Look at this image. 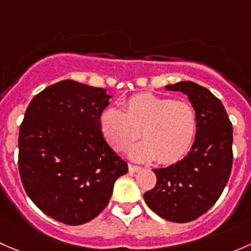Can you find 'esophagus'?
I'll use <instances>...</instances> for the list:
<instances>
[{
    "label": "esophagus",
    "mask_w": 251,
    "mask_h": 251,
    "mask_svg": "<svg viewBox=\"0 0 251 251\" xmlns=\"http://www.w3.org/2000/svg\"><path fill=\"white\" fill-rule=\"evenodd\" d=\"M128 168L130 173H138L141 170V167H138V165H134V164H129Z\"/></svg>",
    "instance_id": "34e87169"
}]
</instances>
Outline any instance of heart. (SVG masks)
I'll use <instances>...</instances> for the list:
<instances>
[{"label":"heart","instance_id":"1","mask_svg":"<svg viewBox=\"0 0 251 251\" xmlns=\"http://www.w3.org/2000/svg\"><path fill=\"white\" fill-rule=\"evenodd\" d=\"M100 130L116 151H125L136 138L129 156L136 161L170 164L180 161L192 146L197 133V115L186 101L151 93L134 95L122 104V111L107 107L100 115Z\"/></svg>","mask_w":251,"mask_h":251}]
</instances>
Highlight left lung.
Instances as JSON below:
<instances>
[{
  "label": "left lung",
  "mask_w": 251,
  "mask_h": 251,
  "mask_svg": "<svg viewBox=\"0 0 251 251\" xmlns=\"http://www.w3.org/2000/svg\"><path fill=\"white\" fill-rule=\"evenodd\" d=\"M188 97L197 115V133L187 156L167 168H157L156 186L144 193L145 202L173 222L196 220L221 196L233 163V128L224 105L209 89L191 81L165 86Z\"/></svg>",
  "instance_id": "8db88e82"
}]
</instances>
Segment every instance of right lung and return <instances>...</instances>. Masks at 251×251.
Masks as SVG:
<instances>
[{
	"instance_id": "right-lung-1",
	"label": "right lung",
	"mask_w": 251,
	"mask_h": 251,
	"mask_svg": "<svg viewBox=\"0 0 251 251\" xmlns=\"http://www.w3.org/2000/svg\"><path fill=\"white\" fill-rule=\"evenodd\" d=\"M110 98L104 88L64 79L26 108L18 140L20 177L30 200L54 220L71 226L93 220L128 172L100 130Z\"/></svg>"
}]
</instances>
